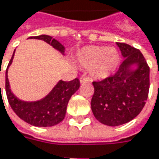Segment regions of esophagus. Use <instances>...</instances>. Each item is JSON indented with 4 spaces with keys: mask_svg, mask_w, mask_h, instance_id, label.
Segmentation results:
<instances>
[{
    "mask_svg": "<svg viewBox=\"0 0 159 159\" xmlns=\"http://www.w3.org/2000/svg\"><path fill=\"white\" fill-rule=\"evenodd\" d=\"M89 81V78L88 77H85V76H81L80 77V83L81 84H83V83H84V82H88Z\"/></svg>",
    "mask_w": 159,
    "mask_h": 159,
    "instance_id": "1",
    "label": "esophagus"
}]
</instances>
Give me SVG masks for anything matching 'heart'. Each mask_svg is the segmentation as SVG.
<instances>
[{"label":"heart","instance_id":"1","mask_svg":"<svg viewBox=\"0 0 159 159\" xmlns=\"http://www.w3.org/2000/svg\"><path fill=\"white\" fill-rule=\"evenodd\" d=\"M77 60L82 67L89 69L92 75L104 78L117 68L120 54L112 47L88 46L78 51Z\"/></svg>","mask_w":159,"mask_h":159}]
</instances>
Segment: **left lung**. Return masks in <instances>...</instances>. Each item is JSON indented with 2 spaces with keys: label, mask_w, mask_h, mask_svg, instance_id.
Masks as SVG:
<instances>
[{
  "label": "left lung",
  "mask_w": 159,
  "mask_h": 159,
  "mask_svg": "<svg viewBox=\"0 0 159 159\" xmlns=\"http://www.w3.org/2000/svg\"><path fill=\"white\" fill-rule=\"evenodd\" d=\"M125 58L117 72L94 81L91 109L95 118L108 126H119L134 119L145 105L149 92L150 68L138 48L117 42ZM138 66L134 71L129 67Z\"/></svg>",
  "instance_id": "left-lung-1"
}]
</instances>
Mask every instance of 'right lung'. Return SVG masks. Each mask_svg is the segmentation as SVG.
<instances>
[{
	"mask_svg": "<svg viewBox=\"0 0 159 159\" xmlns=\"http://www.w3.org/2000/svg\"><path fill=\"white\" fill-rule=\"evenodd\" d=\"M30 39H42L62 54L64 53V47L50 36L41 35L37 37H30ZM14 54L9 61L5 73V90L11 108L20 119L34 126L49 127L60 123L65 117L69 99L71 98L72 95L75 94L79 88V79L75 78L69 82L61 80L48 96L41 100L36 102L22 101L11 92L7 76L8 67L13 61Z\"/></svg>",
	"mask_w": 159,
	"mask_h": 159,
	"instance_id": "add662e5",
	"label": "right lung"
}]
</instances>
